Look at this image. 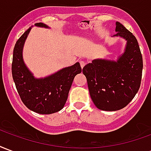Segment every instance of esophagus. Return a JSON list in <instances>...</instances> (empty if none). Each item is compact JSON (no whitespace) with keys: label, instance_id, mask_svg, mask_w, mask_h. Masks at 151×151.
Instances as JSON below:
<instances>
[{"label":"esophagus","instance_id":"esophagus-1","mask_svg":"<svg viewBox=\"0 0 151 151\" xmlns=\"http://www.w3.org/2000/svg\"><path fill=\"white\" fill-rule=\"evenodd\" d=\"M85 64L86 63L84 62V61H80V65H81V68H82V69H83V67H84V66H85Z\"/></svg>","mask_w":151,"mask_h":151}]
</instances>
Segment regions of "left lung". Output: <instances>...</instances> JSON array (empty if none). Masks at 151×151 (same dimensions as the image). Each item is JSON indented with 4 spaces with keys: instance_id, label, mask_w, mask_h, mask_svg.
<instances>
[{
    "instance_id": "obj_1",
    "label": "left lung",
    "mask_w": 151,
    "mask_h": 151,
    "mask_svg": "<svg viewBox=\"0 0 151 151\" xmlns=\"http://www.w3.org/2000/svg\"><path fill=\"white\" fill-rule=\"evenodd\" d=\"M114 37L126 40L124 52L116 60L95 59L84 66L89 92L96 108L103 111L122 109L139 90L143 62L137 40L123 25L116 22Z\"/></svg>"
}]
</instances>
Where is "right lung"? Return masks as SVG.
<instances>
[{"label": "right lung", "instance_id": "right-lung-1", "mask_svg": "<svg viewBox=\"0 0 151 151\" xmlns=\"http://www.w3.org/2000/svg\"><path fill=\"white\" fill-rule=\"evenodd\" d=\"M35 27L49 28L42 22ZM31 27L15 43L12 62V75L22 101L26 107L39 114H52L60 111L65 104L73 78L82 72L79 62L60 69L45 78H35L26 65L22 51Z\"/></svg>", "mask_w": 151, "mask_h": 151}]
</instances>
